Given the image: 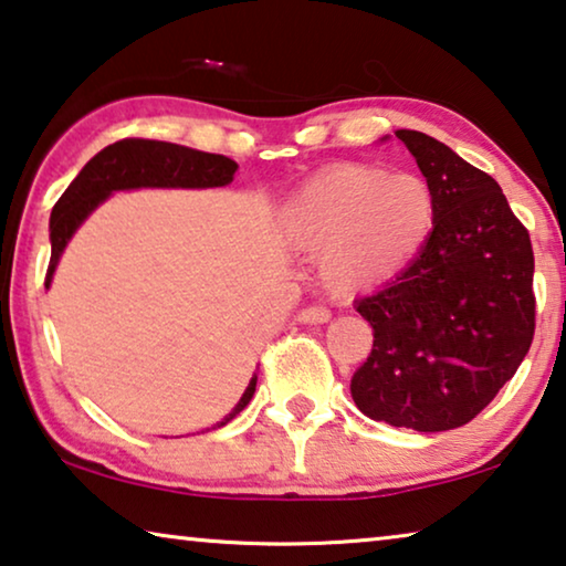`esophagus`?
Masks as SVG:
<instances>
[{"label": "esophagus", "mask_w": 566, "mask_h": 566, "mask_svg": "<svg viewBox=\"0 0 566 566\" xmlns=\"http://www.w3.org/2000/svg\"><path fill=\"white\" fill-rule=\"evenodd\" d=\"M300 323H310V325H323L331 319V310L323 307V305H312V307H305L297 315Z\"/></svg>", "instance_id": "esophagus-1"}]
</instances>
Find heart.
Instances as JSON below:
<instances>
[{"label": "heart", "mask_w": 566, "mask_h": 566, "mask_svg": "<svg viewBox=\"0 0 566 566\" xmlns=\"http://www.w3.org/2000/svg\"><path fill=\"white\" fill-rule=\"evenodd\" d=\"M434 188L421 175L337 165L317 172L280 210L284 241L317 256L333 292H360L401 274L432 239Z\"/></svg>", "instance_id": "heart-1"}]
</instances>
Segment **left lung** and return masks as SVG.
Returning <instances> with one entry per match:
<instances>
[{
	"label": "left lung",
	"instance_id": "8db88e82",
	"mask_svg": "<svg viewBox=\"0 0 566 566\" xmlns=\"http://www.w3.org/2000/svg\"><path fill=\"white\" fill-rule=\"evenodd\" d=\"M437 196L421 254L356 302L374 348L350 378L366 417L417 432L475 419L534 340V249L501 185L429 134L396 129Z\"/></svg>",
	"mask_w": 566,
	"mask_h": 566
}]
</instances>
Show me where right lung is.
Instances as JSON below:
<instances>
[{
    "mask_svg": "<svg viewBox=\"0 0 566 566\" xmlns=\"http://www.w3.org/2000/svg\"><path fill=\"white\" fill-rule=\"evenodd\" d=\"M235 170H239V165L229 157L172 145V142L122 139L104 147L67 185V190L50 213V266L45 290L53 282L55 266L67 241L112 192L139 188H223V185L233 182ZM254 391L256 374L251 376L239 403L216 427L229 424L239 411L247 409Z\"/></svg>",
    "mask_w": 566,
    "mask_h": 566,
    "instance_id": "add662e5",
    "label": "right lung"
}]
</instances>
